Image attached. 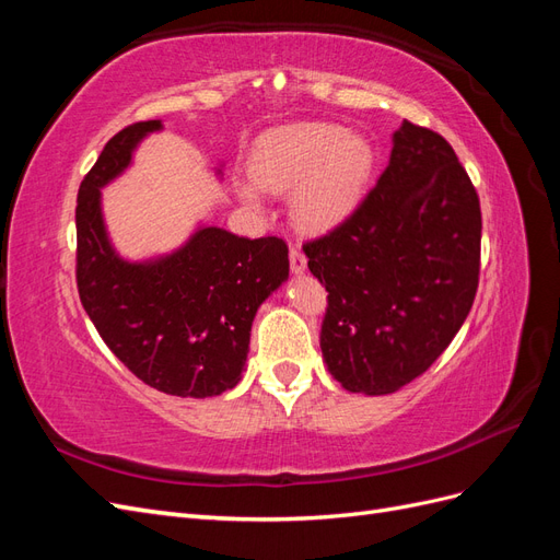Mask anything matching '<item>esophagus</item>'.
<instances>
[{"mask_svg":"<svg viewBox=\"0 0 560 560\" xmlns=\"http://www.w3.org/2000/svg\"><path fill=\"white\" fill-rule=\"evenodd\" d=\"M290 266H292V273H303V270H306V266H308L306 254H303L296 247H292L290 249Z\"/></svg>","mask_w":560,"mask_h":560,"instance_id":"1","label":"esophagus"}]
</instances>
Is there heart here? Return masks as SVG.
<instances>
[{"label":"heart","mask_w":560,"mask_h":560,"mask_svg":"<svg viewBox=\"0 0 560 560\" xmlns=\"http://www.w3.org/2000/svg\"><path fill=\"white\" fill-rule=\"evenodd\" d=\"M374 165V149L341 126L303 124L266 135L252 151L249 175L266 191L292 192L294 222L308 231L336 226L358 206ZM247 206H259V191L238 189Z\"/></svg>","instance_id":"obj_1"}]
</instances>
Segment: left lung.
Instances as JSON below:
<instances>
[{"mask_svg":"<svg viewBox=\"0 0 560 560\" xmlns=\"http://www.w3.org/2000/svg\"><path fill=\"white\" fill-rule=\"evenodd\" d=\"M303 252L329 292L319 348L331 376L389 395L425 374L469 315L479 194L442 135L404 121L374 189Z\"/></svg>","mask_w":560,"mask_h":560,"instance_id":"8db88e82","label":"left lung"}]
</instances>
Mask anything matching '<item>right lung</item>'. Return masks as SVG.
Returning a JSON list of instances; mask_svg holds the SVG:
<instances>
[{
  "instance_id": "add662e5",
  "label": "right lung",
  "mask_w": 560,
  "mask_h": 560,
  "mask_svg": "<svg viewBox=\"0 0 560 560\" xmlns=\"http://www.w3.org/2000/svg\"><path fill=\"white\" fill-rule=\"evenodd\" d=\"M161 121L118 130L77 196V290L107 348L147 385L177 397H214L243 376L252 319L290 276L278 235L241 238L200 229L171 257L128 264L112 249L100 186L128 167L132 149Z\"/></svg>"
}]
</instances>
